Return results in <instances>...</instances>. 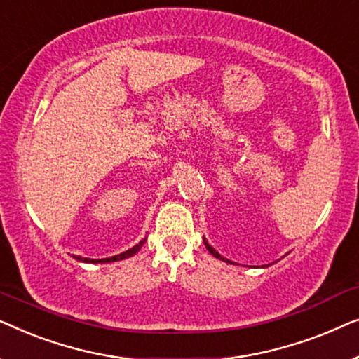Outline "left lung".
Listing matches in <instances>:
<instances>
[{
    "mask_svg": "<svg viewBox=\"0 0 359 359\" xmlns=\"http://www.w3.org/2000/svg\"><path fill=\"white\" fill-rule=\"evenodd\" d=\"M204 245H205V248H208V250H209V253H210V255H212V257H215V258H219V259H222V262H225V263H232V264H235L233 262H230V259H227V258H224V257H222V255H220V253L217 252V250H215V248H212V247H210V245L208 243V240H205V237H204ZM264 266H268V264H264Z\"/></svg>",
    "mask_w": 359,
    "mask_h": 359,
    "instance_id": "8db88e82",
    "label": "left lung"
}]
</instances>
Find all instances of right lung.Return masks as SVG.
<instances>
[{"label": "right lung", "mask_w": 359, "mask_h": 359, "mask_svg": "<svg viewBox=\"0 0 359 359\" xmlns=\"http://www.w3.org/2000/svg\"><path fill=\"white\" fill-rule=\"evenodd\" d=\"M145 240H147V237L142 238L139 243L134 245V247L127 250V252H122V253H119V255H116V257L101 258V259H93V258H83V257H76V255H73V258L78 259V262H83V263H112V262H121V259H126V258H129V257H134V255H135L137 252H139V250H140L142 247H144Z\"/></svg>", "instance_id": "add662e5"}]
</instances>
